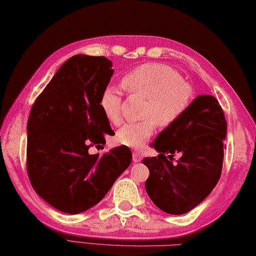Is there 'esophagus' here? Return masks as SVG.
Listing matches in <instances>:
<instances>
[{"label":"esophagus","instance_id":"1","mask_svg":"<svg viewBox=\"0 0 256 256\" xmlns=\"http://www.w3.org/2000/svg\"><path fill=\"white\" fill-rule=\"evenodd\" d=\"M142 154L140 152H134L132 154V160L134 162H138L142 160Z\"/></svg>","mask_w":256,"mask_h":256}]
</instances>
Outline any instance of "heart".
I'll return each instance as SVG.
<instances>
[{"mask_svg": "<svg viewBox=\"0 0 256 256\" xmlns=\"http://www.w3.org/2000/svg\"><path fill=\"white\" fill-rule=\"evenodd\" d=\"M122 84L129 94L146 98L142 117L138 122L122 124L116 132V140L124 146H144L155 132L157 124L168 128L175 124L190 109L194 99V88L172 66L162 64H144L127 72ZM122 96L114 86L104 88L100 97V108L109 122L122 120Z\"/></svg>", "mask_w": 256, "mask_h": 256, "instance_id": "obj_1", "label": "heart"}]
</instances>
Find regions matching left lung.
Returning a JSON list of instances; mask_svg holds the SVG:
<instances>
[{
    "label": "left lung",
    "mask_w": 256,
    "mask_h": 256,
    "mask_svg": "<svg viewBox=\"0 0 256 256\" xmlns=\"http://www.w3.org/2000/svg\"><path fill=\"white\" fill-rule=\"evenodd\" d=\"M226 129L218 99L205 94L192 100L182 119L158 134L152 146L159 155L144 157L142 164L149 170L147 194L159 210L185 214L210 195L222 174Z\"/></svg>",
    "instance_id": "left-lung-1"
}]
</instances>
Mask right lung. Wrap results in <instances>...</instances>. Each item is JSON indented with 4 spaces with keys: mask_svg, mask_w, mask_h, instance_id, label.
<instances>
[{
    "mask_svg": "<svg viewBox=\"0 0 256 256\" xmlns=\"http://www.w3.org/2000/svg\"><path fill=\"white\" fill-rule=\"evenodd\" d=\"M106 56L76 54L38 94L28 120L26 170L36 194L64 213L97 205L132 162L127 146L102 156L89 148L114 134L100 108L114 74Z\"/></svg>",
    "mask_w": 256,
    "mask_h": 256,
    "instance_id": "obj_1",
    "label": "right lung"
}]
</instances>
